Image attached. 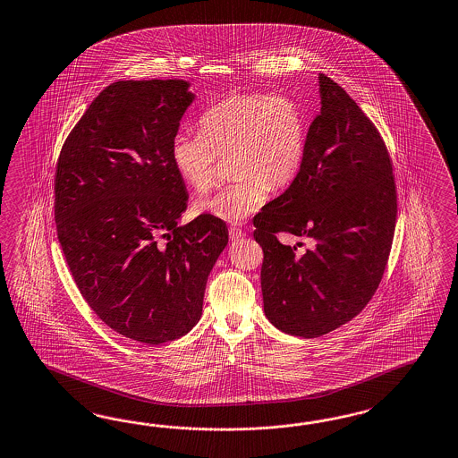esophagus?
Masks as SVG:
<instances>
[{"label": "esophagus", "mask_w": 458, "mask_h": 458, "mask_svg": "<svg viewBox=\"0 0 458 458\" xmlns=\"http://www.w3.org/2000/svg\"><path fill=\"white\" fill-rule=\"evenodd\" d=\"M244 235H246V233H244L242 229H239V227H235V225L229 227V237H231V241H239V239H242Z\"/></svg>", "instance_id": "1"}]
</instances>
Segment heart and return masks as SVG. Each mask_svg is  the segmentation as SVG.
Returning <instances> with one entry per match:
<instances>
[{
	"instance_id": "1",
	"label": "heart",
	"mask_w": 458,
	"mask_h": 458,
	"mask_svg": "<svg viewBox=\"0 0 458 458\" xmlns=\"http://www.w3.org/2000/svg\"><path fill=\"white\" fill-rule=\"evenodd\" d=\"M199 132L176 134L171 161L189 188L206 192L219 159L231 157L234 182L194 204L224 223H242L259 211L270 189L287 188L304 163V111L284 94H231L202 113Z\"/></svg>"
}]
</instances>
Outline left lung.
I'll return each mask as SVG.
<instances>
[{"label":"left lung","instance_id":"1","mask_svg":"<svg viewBox=\"0 0 458 458\" xmlns=\"http://www.w3.org/2000/svg\"><path fill=\"white\" fill-rule=\"evenodd\" d=\"M320 114L289 189L254 217L264 312L276 327L314 339L347 324L376 293L397 221L387 146L344 88L318 74ZM281 232L310 238L296 252ZM302 246L303 243H298Z\"/></svg>","mask_w":458,"mask_h":458}]
</instances>
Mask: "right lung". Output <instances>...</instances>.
<instances>
[{"label":"right lung","instance_id":"1","mask_svg":"<svg viewBox=\"0 0 458 458\" xmlns=\"http://www.w3.org/2000/svg\"><path fill=\"white\" fill-rule=\"evenodd\" d=\"M192 99L181 80L113 82L56 165L55 221L72 279L106 326L149 345L199 322L206 282L229 241L225 223L208 214L179 225L188 191L171 141Z\"/></svg>","mask_w":458,"mask_h":458}]
</instances>
